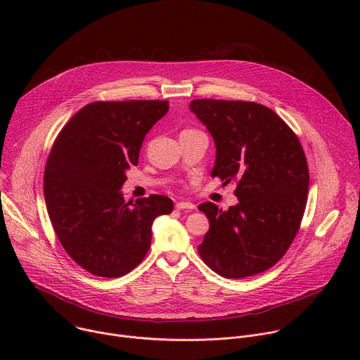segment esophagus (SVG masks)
Instances as JSON below:
<instances>
[{"mask_svg":"<svg viewBox=\"0 0 360 360\" xmlns=\"http://www.w3.org/2000/svg\"><path fill=\"white\" fill-rule=\"evenodd\" d=\"M175 208H176L178 211H181V210H195V205H193L192 202H186V200H182V202H176Z\"/></svg>","mask_w":360,"mask_h":360,"instance_id":"esophagus-1","label":"esophagus"}]
</instances>
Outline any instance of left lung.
Segmentation results:
<instances>
[{"mask_svg": "<svg viewBox=\"0 0 360 360\" xmlns=\"http://www.w3.org/2000/svg\"><path fill=\"white\" fill-rule=\"evenodd\" d=\"M189 110L214 138L211 175L236 181L239 200L228 211L199 205L210 231L198 252L224 278L261 274L286 253L303 218L309 171L302 145L282 118L256 102L193 99Z\"/></svg>", "mask_w": 360, "mask_h": 360, "instance_id": "left-lung-1", "label": "left lung"}]
</instances>
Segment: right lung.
Instances as JSON below:
<instances>
[{
	"instance_id": "right-lung-1",
	"label": "right lung",
	"mask_w": 360,
	"mask_h": 360,
	"mask_svg": "<svg viewBox=\"0 0 360 360\" xmlns=\"http://www.w3.org/2000/svg\"><path fill=\"white\" fill-rule=\"evenodd\" d=\"M168 108V101L92 102L51 149L44 172L48 215L65 252L92 275L131 272L149 250L153 221L174 210L168 196L125 203L121 192L145 135Z\"/></svg>"
}]
</instances>
